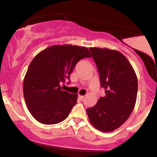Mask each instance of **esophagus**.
Wrapping results in <instances>:
<instances>
[{
    "mask_svg": "<svg viewBox=\"0 0 157 157\" xmlns=\"http://www.w3.org/2000/svg\"><path fill=\"white\" fill-rule=\"evenodd\" d=\"M78 97H79V99H80V100H82V99L84 98V96H82V95H79Z\"/></svg>",
    "mask_w": 157,
    "mask_h": 157,
    "instance_id": "obj_1",
    "label": "esophagus"
}]
</instances>
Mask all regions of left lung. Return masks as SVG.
<instances>
[{"instance_id":"1","label":"left lung","mask_w":157,"mask_h":157,"mask_svg":"<svg viewBox=\"0 0 157 157\" xmlns=\"http://www.w3.org/2000/svg\"><path fill=\"white\" fill-rule=\"evenodd\" d=\"M105 95L94 107L86 109L94 127L111 132L130 117L137 96V77L128 60L121 52L109 48H89Z\"/></svg>"}]
</instances>
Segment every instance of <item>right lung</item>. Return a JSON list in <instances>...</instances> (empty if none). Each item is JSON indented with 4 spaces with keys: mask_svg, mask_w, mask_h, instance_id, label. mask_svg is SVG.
<instances>
[{
    "mask_svg": "<svg viewBox=\"0 0 157 157\" xmlns=\"http://www.w3.org/2000/svg\"><path fill=\"white\" fill-rule=\"evenodd\" d=\"M91 57L87 48L56 45L34 57L23 80V95L29 111L40 123L54 125L63 121L77 103V94L62 89L80 59Z\"/></svg>",
    "mask_w": 157,
    "mask_h": 157,
    "instance_id": "right-lung-1",
    "label": "right lung"
}]
</instances>
